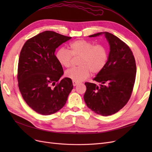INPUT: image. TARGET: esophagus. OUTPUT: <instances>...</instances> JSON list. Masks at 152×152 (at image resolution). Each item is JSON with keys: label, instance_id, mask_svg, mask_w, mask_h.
Returning a JSON list of instances; mask_svg holds the SVG:
<instances>
[{"label": "esophagus", "instance_id": "1", "mask_svg": "<svg viewBox=\"0 0 152 152\" xmlns=\"http://www.w3.org/2000/svg\"><path fill=\"white\" fill-rule=\"evenodd\" d=\"M72 82H73V86H77V85L78 84V82H76V81L73 80V81H72Z\"/></svg>", "mask_w": 152, "mask_h": 152}]
</instances>
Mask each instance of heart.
<instances>
[{"mask_svg": "<svg viewBox=\"0 0 152 152\" xmlns=\"http://www.w3.org/2000/svg\"><path fill=\"white\" fill-rule=\"evenodd\" d=\"M70 50L59 49L56 54L58 62L68 68L72 65L73 56L79 57V66L72 68L66 72V75L76 82L87 79L91 72L98 73L104 68L108 58V49L103 44H95L86 40H78L69 45Z\"/></svg>", "mask_w": 152, "mask_h": 152, "instance_id": "1", "label": "heart"}]
</instances>
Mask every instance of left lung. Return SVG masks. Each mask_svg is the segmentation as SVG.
<instances>
[{"mask_svg": "<svg viewBox=\"0 0 152 152\" xmlns=\"http://www.w3.org/2000/svg\"><path fill=\"white\" fill-rule=\"evenodd\" d=\"M104 34L110 51L107 65L93 80L100 86L86 82L84 96L88 108L102 116L117 113L129 100L134 87L136 65L135 58L128 45L117 37L108 32H99L90 37Z\"/></svg>", "mask_w": 152, "mask_h": 152, "instance_id": "1", "label": "left lung"}]
</instances>
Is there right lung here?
I'll use <instances>...</instances> for the list:
<instances>
[{
  "instance_id": "obj_1",
  "label": "right lung",
  "mask_w": 152,
  "mask_h": 152,
  "mask_svg": "<svg viewBox=\"0 0 152 152\" xmlns=\"http://www.w3.org/2000/svg\"><path fill=\"white\" fill-rule=\"evenodd\" d=\"M71 39L53 31H45L26 40L20 54L17 79L26 104L39 114L49 115L65 104L73 89L72 79L65 78L54 52Z\"/></svg>"
}]
</instances>
